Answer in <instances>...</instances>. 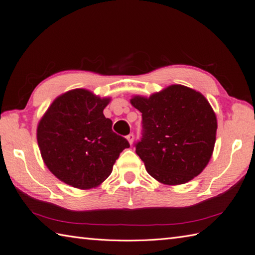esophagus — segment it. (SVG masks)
Masks as SVG:
<instances>
[{"label": "esophagus", "mask_w": 255, "mask_h": 255, "mask_svg": "<svg viewBox=\"0 0 255 255\" xmlns=\"http://www.w3.org/2000/svg\"><path fill=\"white\" fill-rule=\"evenodd\" d=\"M127 139H128V142L129 143V145H132L133 144V140H134V135L132 133L128 134V136H127Z\"/></svg>", "instance_id": "34e87169"}]
</instances>
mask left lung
<instances>
[{
	"mask_svg": "<svg viewBox=\"0 0 255 255\" xmlns=\"http://www.w3.org/2000/svg\"><path fill=\"white\" fill-rule=\"evenodd\" d=\"M129 101L143 118V138L135 151L152 178L178 185L204 170L217 131L216 115L204 96L183 85H170Z\"/></svg>",
	"mask_w": 255,
	"mask_h": 255,
	"instance_id": "8db88e82",
	"label": "left lung"
}]
</instances>
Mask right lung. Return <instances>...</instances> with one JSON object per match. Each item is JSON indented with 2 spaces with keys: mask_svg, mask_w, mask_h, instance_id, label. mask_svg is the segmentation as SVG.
<instances>
[{
  "mask_svg": "<svg viewBox=\"0 0 255 255\" xmlns=\"http://www.w3.org/2000/svg\"><path fill=\"white\" fill-rule=\"evenodd\" d=\"M110 100L88 89H72L56 97L39 121L37 140L43 162L62 182L81 190L97 188L129 147L104 116Z\"/></svg>",
  "mask_w": 255,
  "mask_h": 255,
  "instance_id": "right-lung-1",
  "label": "right lung"
}]
</instances>
